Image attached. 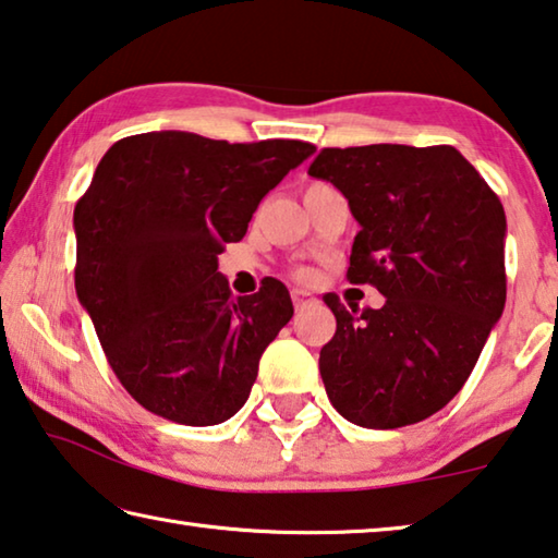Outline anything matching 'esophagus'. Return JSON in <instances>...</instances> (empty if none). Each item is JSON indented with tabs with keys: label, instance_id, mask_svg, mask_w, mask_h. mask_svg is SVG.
<instances>
[{
	"label": "esophagus",
	"instance_id": "esophagus-1",
	"mask_svg": "<svg viewBox=\"0 0 558 558\" xmlns=\"http://www.w3.org/2000/svg\"><path fill=\"white\" fill-rule=\"evenodd\" d=\"M315 302H317V298L313 295V292H307V290H292V305H295V310L313 307Z\"/></svg>",
	"mask_w": 558,
	"mask_h": 558
}]
</instances>
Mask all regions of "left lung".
<instances>
[{
  "label": "left lung",
  "mask_w": 558,
  "mask_h": 558,
  "mask_svg": "<svg viewBox=\"0 0 558 558\" xmlns=\"http://www.w3.org/2000/svg\"><path fill=\"white\" fill-rule=\"evenodd\" d=\"M347 196L362 226L347 280L379 310L325 302L337 332L319 352L335 409L362 428H401L440 411L475 369L507 300V219L456 147H325L307 169Z\"/></svg>",
  "instance_id": "obj_1"
}]
</instances>
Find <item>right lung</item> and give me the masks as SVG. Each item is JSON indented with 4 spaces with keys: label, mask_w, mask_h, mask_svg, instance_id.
Instances as JSON below:
<instances>
[{
    "label": "right lung",
    "mask_w": 558,
    "mask_h": 558,
    "mask_svg": "<svg viewBox=\"0 0 558 558\" xmlns=\"http://www.w3.org/2000/svg\"><path fill=\"white\" fill-rule=\"evenodd\" d=\"M313 153L300 140L231 145L162 130L102 155L73 211L75 292L112 372L149 413L216 426L248 401L292 300L276 278L233 298L219 253Z\"/></svg>",
    "instance_id": "obj_1"
}]
</instances>
